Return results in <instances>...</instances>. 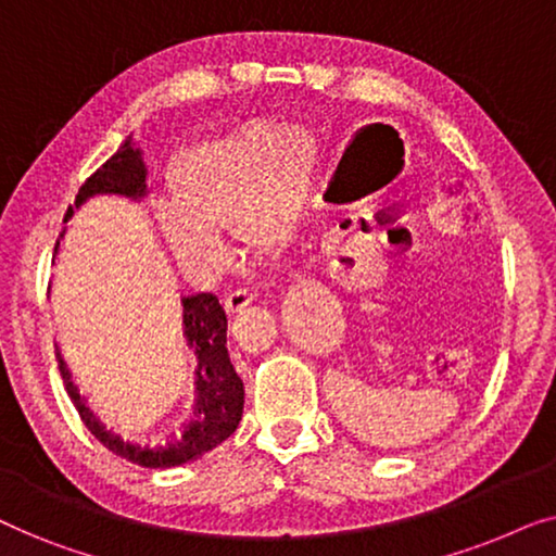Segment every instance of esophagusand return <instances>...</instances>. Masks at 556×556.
Wrapping results in <instances>:
<instances>
[{"label": "esophagus", "mask_w": 556, "mask_h": 556, "mask_svg": "<svg viewBox=\"0 0 556 556\" xmlns=\"http://www.w3.org/2000/svg\"><path fill=\"white\" fill-rule=\"evenodd\" d=\"M253 299H255V295L250 293L248 288H235V291H230V293L225 295V308L232 311V314H235V311L245 308L248 303H253Z\"/></svg>", "instance_id": "1"}]
</instances>
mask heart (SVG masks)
I'll list each match as a JSON object with an SVG mask.
<instances>
[{"instance_id": "b5f03b06", "label": "heart", "mask_w": 556, "mask_h": 556, "mask_svg": "<svg viewBox=\"0 0 556 556\" xmlns=\"http://www.w3.org/2000/svg\"><path fill=\"white\" fill-rule=\"evenodd\" d=\"M314 141L301 128L248 126L187 154L156 219L181 263L212 276L227 263L223 225L250 248L283 245L306 204Z\"/></svg>"}]
</instances>
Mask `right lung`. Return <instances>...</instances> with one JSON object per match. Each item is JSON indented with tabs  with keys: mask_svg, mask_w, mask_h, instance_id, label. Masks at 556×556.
Here are the masks:
<instances>
[{
	"mask_svg": "<svg viewBox=\"0 0 556 556\" xmlns=\"http://www.w3.org/2000/svg\"><path fill=\"white\" fill-rule=\"evenodd\" d=\"M143 181H147V169H143L139 151L131 149V143L126 141L116 156H111L101 169H96L83 181L78 194H75V207L86 202L88 197L101 192L141 197L147 189ZM67 217H73V207H67L65 219ZM181 303H185V337L197 356V392H200V397H197L194 417L181 430V435H174L166 443H131V440H124L105 428L86 407V400L80 397L78 387L71 382V371L58 352V367L63 375L67 397L73 400L86 428L118 458H126L143 468H172L179 463L197 460L232 435L242 417V405H245L242 379L232 367L230 354H227V316L223 303L215 293L185 295Z\"/></svg>",
	"mask_w": 556,
	"mask_h": 556,
	"instance_id": "right-lung-1",
	"label": "right lung"
}]
</instances>
